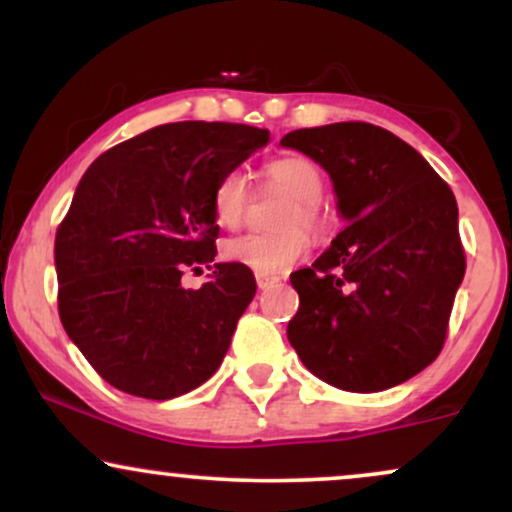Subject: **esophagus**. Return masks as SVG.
I'll return each instance as SVG.
<instances>
[{
    "label": "esophagus",
    "instance_id": "34e87169",
    "mask_svg": "<svg viewBox=\"0 0 512 512\" xmlns=\"http://www.w3.org/2000/svg\"><path fill=\"white\" fill-rule=\"evenodd\" d=\"M276 281H279V276H274V274H257V286H260L262 291L269 289V286H274Z\"/></svg>",
    "mask_w": 512,
    "mask_h": 512
}]
</instances>
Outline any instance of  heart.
<instances>
[{"mask_svg": "<svg viewBox=\"0 0 512 512\" xmlns=\"http://www.w3.org/2000/svg\"><path fill=\"white\" fill-rule=\"evenodd\" d=\"M264 180L291 197V204L279 216V233H248L223 243L226 262L248 267L257 274H281L303 260L310 250V236L327 231V211L322 207L325 175L310 158L291 154L269 161ZM250 182L240 170H231L216 182L211 209L223 228H240L250 209Z\"/></svg>", "mask_w": 512, "mask_h": 512, "instance_id": "b5f03b06", "label": "heart"}]
</instances>
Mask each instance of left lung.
Instances as JSON below:
<instances>
[{
	"mask_svg": "<svg viewBox=\"0 0 512 512\" xmlns=\"http://www.w3.org/2000/svg\"><path fill=\"white\" fill-rule=\"evenodd\" d=\"M281 144L330 173L349 226L291 274L289 342L339 390L380 392L436 361L464 279L457 202L407 142L368 122L296 129Z\"/></svg>",
	"mask_w": 512,
	"mask_h": 512,
	"instance_id": "left-lung-1",
	"label": "left lung"
}]
</instances>
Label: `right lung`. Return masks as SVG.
<instances>
[{
	"instance_id": "1",
	"label": "right lung",
	"mask_w": 512,
	"mask_h": 512,
	"mask_svg": "<svg viewBox=\"0 0 512 512\" xmlns=\"http://www.w3.org/2000/svg\"><path fill=\"white\" fill-rule=\"evenodd\" d=\"M267 142L250 125L170 122L86 170L55 236L57 310L105 383L173 399L221 366L255 276L226 262L202 289L180 279L216 257V182Z\"/></svg>"
}]
</instances>
